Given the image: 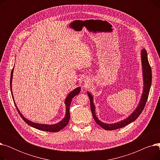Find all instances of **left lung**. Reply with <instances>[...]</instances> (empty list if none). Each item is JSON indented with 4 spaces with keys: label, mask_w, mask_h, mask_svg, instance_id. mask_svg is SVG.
<instances>
[{
    "label": "left lung",
    "mask_w": 160,
    "mask_h": 160,
    "mask_svg": "<svg viewBox=\"0 0 160 160\" xmlns=\"http://www.w3.org/2000/svg\"><path fill=\"white\" fill-rule=\"evenodd\" d=\"M141 60H142V69H143L142 70V73H143V80H144L143 92H142L141 99L139 104V106L136 108V110L134 111V112L132 113V115L130 117H128L127 119L123 120L117 123L110 124L103 123L100 121H99L95 115V107L93 102V97H92V95L89 93H88V95L90 100V106H91L92 115H93V117L96 122L100 126V127H101L104 129L106 130H113L122 128L125 127L126 125H127L131 123L132 122L134 121L136 119H137L138 117L140 115L142 110H143L148 97L151 83H152V69H151L150 65L148 63L147 50L145 49H142L141 51Z\"/></svg>",
    "instance_id": "8db88e82"
}]
</instances>
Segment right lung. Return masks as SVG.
I'll return each mask as SVG.
<instances>
[{
  "mask_svg": "<svg viewBox=\"0 0 160 160\" xmlns=\"http://www.w3.org/2000/svg\"><path fill=\"white\" fill-rule=\"evenodd\" d=\"M13 68L12 72H11V77H10V89H11V92H12V98L13 100V102L14 104L16 107L17 110H18L19 114L20 115V116L21 117V118L24 120V121L25 122H27L28 125L31 126V127L35 128L36 129L40 130H43V131H46V132H59L60 130H62V128H63L66 125H67V124L69 123V121L70 120V112H69V108H70V105L71 103V101L72 100V98L77 95L80 91V88H76L75 89H74L72 91H71V93L69 94V95L67 97L66 99H65V105H66V114H65V118L60 122H59L58 123L56 124H52V125H48V124H38V123H35L33 122L32 121H30L29 120L27 119L25 117H23V115L21 113V112H19V110H18V107H17L15 101H14V98H13V93H12V78H13Z\"/></svg>",
  "mask_w": 160,
  "mask_h": 160,
  "instance_id": "right-lung-1",
  "label": "right lung"
}]
</instances>
